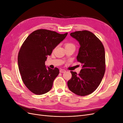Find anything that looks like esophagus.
<instances>
[{"instance_id":"esophagus-1","label":"esophagus","mask_w":123,"mask_h":123,"mask_svg":"<svg viewBox=\"0 0 123 123\" xmlns=\"http://www.w3.org/2000/svg\"><path fill=\"white\" fill-rule=\"evenodd\" d=\"M59 72H60L61 73H64L66 72V70L64 69H60V70H59Z\"/></svg>"}]
</instances>
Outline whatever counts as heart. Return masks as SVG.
<instances>
[{
    "label": "heart",
    "instance_id": "heart-1",
    "mask_svg": "<svg viewBox=\"0 0 123 123\" xmlns=\"http://www.w3.org/2000/svg\"><path fill=\"white\" fill-rule=\"evenodd\" d=\"M69 47L75 48V46H74V44L72 43H66L65 44V48H69Z\"/></svg>",
    "mask_w": 123,
    "mask_h": 123
}]
</instances>
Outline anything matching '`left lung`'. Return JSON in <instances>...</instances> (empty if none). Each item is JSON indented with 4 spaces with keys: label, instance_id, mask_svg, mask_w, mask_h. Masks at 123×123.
<instances>
[{
    "label": "left lung",
    "instance_id": "1",
    "mask_svg": "<svg viewBox=\"0 0 123 123\" xmlns=\"http://www.w3.org/2000/svg\"><path fill=\"white\" fill-rule=\"evenodd\" d=\"M70 35L80 43L76 59L81 64L82 69L79 74L71 71L72 78L68 81V86L75 94L86 96L97 89L104 77L105 49L100 40L90 31H76Z\"/></svg>",
    "mask_w": 123,
    "mask_h": 123
}]
</instances>
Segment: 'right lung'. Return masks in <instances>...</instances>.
Wrapping results in <instances>:
<instances>
[{
    "mask_svg": "<svg viewBox=\"0 0 123 123\" xmlns=\"http://www.w3.org/2000/svg\"><path fill=\"white\" fill-rule=\"evenodd\" d=\"M67 34L39 29L31 33L21 46L18 55V68L24 84L33 93H46L52 87L59 71L57 68L47 67L45 62Z\"/></svg>",
    "mask_w": 123,
    "mask_h": 123,
    "instance_id": "1",
    "label": "right lung"
}]
</instances>
